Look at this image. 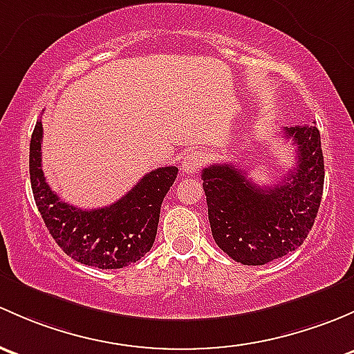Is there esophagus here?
I'll return each instance as SVG.
<instances>
[{"label": "esophagus", "mask_w": 354, "mask_h": 354, "mask_svg": "<svg viewBox=\"0 0 354 354\" xmlns=\"http://www.w3.org/2000/svg\"><path fill=\"white\" fill-rule=\"evenodd\" d=\"M206 163V156L201 151H191L184 156L182 160V172L184 174H194L201 170V167Z\"/></svg>", "instance_id": "34e87169"}]
</instances>
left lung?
<instances>
[{
    "instance_id": "obj_1",
    "label": "left lung",
    "mask_w": 354,
    "mask_h": 354,
    "mask_svg": "<svg viewBox=\"0 0 354 354\" xmlns=\"http://www.w3.org/2000/svg\"><path fill=\"white\" fill-rule=\"evenodd\" d=\"M283 133L297 147V165L274 187H257L232 163L203 169L214 242L245 266H262L298 249L319 213L324 189L319 129L293 126Z\"/></svg>"
}]
</instances>
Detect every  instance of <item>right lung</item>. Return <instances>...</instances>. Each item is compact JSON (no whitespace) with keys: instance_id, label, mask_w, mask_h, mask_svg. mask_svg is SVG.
<instances>
[{"instance_id":"add662e5","label":"right lung","mask_w":354,"mask_h":354,"mask_svg":"<svg viewBox=\"0 0 354 354\" xmlns=\"http://www.w3.org/2000/svg\"><path fill=\"white\" fill-rule=\"evenodd\" d=\"M42 122L30 140V184L44 223L57 245L75 261L98 269H121L151 249L160 207L177 178V167L147 174L124 198L98 209H80L50 191L42 172Z\"/></svg>"}]
</instances>
